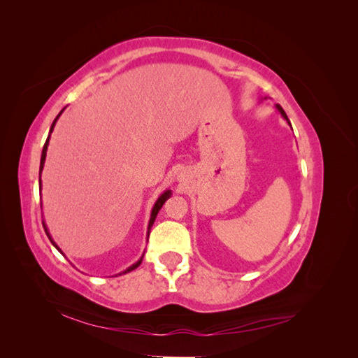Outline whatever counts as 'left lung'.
<instances>
[{
  "label": "left lung",
  "instance_id": "left-lung-1",
  "mask_svg": "<svg viewBox=\"0 0 358 358\" xmlns=\"http://www.w3.org/2000/svg\"><path fill=\"white\" fill-rule=\"evenodd\" d=\"M276 109H278V112H279V113H280V115H282V117H284V119H285V121H287V122H288V124H289V119H288V116H287V113H285V112H284V109H282V107H280V106H279V104H276ZM289 125H291V124H289Z\"/></svg>",
  "mask_w": 358,
  "mask_h": 358
}]
</instances>
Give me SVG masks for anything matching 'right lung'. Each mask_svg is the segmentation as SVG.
<instances>
[{
	"label": "right lung",
	"mask_w": 358,
	"mask_h": 358,
	"mask_svg": "<svg viewBox=\"0 0 358 358\" xmlns=\"http://www.w3.org/2000/svg\"><path fill=\"white\" fill-rule=\"evenodd\" d=\"M61 113H62V110L59 112V115L55 117V121L52 122V127H50V131H49V136H48V138H46V143H45V146H43V152H41V159H40V175H41V170H43V166H45V159H46V152H48V146H49V138H50V133L53 131V127H55V124H57V121H58V117L61 116ZM38 182H40V188H41V179H38ZM170 196H171V191L170 189H167V191H164L161 194V196L158 197V200L155 201V204H154V209H152V213H150V220H149V225H148V236H149V233H150V227H152V224L155 222V218H157V215H158V212H159V209L162 208V204L166 203V200L167 199H170ZM43 227H45V231H46V234H48V237H49V241L52 242V245L55 246L58 251L62 254V251L61 249L58 248V245L52 241V237H50V234H49V231H48V227L43 224ZM142 259H143V257L138 259L137 263H134L133 266H129L127 270H124L122 273H128V272H131V270H134V268H137L140 264H142ZM122 273H119V275H122Z\"/></svg>",
	"instance_id": "1"
}]
</instances>
